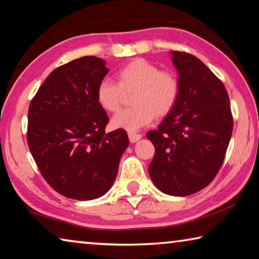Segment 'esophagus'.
<instances>
[{
  "label": "esophagus",
  "instance_id": "esophagus-1",
  "mask_svg": "<svg viewBox=\"0 0 259 259\" xmlns=\"http://www.w3.org/2000/svg\"><path fill=\"white\" fill-rule=\"evenodd\" d=\"M128 136H129V139L131 143H136L137 141H139V139L142 138V135L136 134V133H129Z\"/></svg>",
  "mask_w": 259,
  "mask_h": 259
}]
</instances>
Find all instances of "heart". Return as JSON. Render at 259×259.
I'll return each mask as SVG.
<instances>
[{"label":"heart","mask_w":259,"mask_h":259,"mask_svg":"<svg viewBox=\"0 0 259 259\" xmlns=\"http://www.w3.org/2000/svg\"><path fill=\"white\" fill-rule=\"evenodd\" d=\"M116 81L101 80L97 86V102L106 112L121 107L125 94H131L133 107L123 109L112 118V125L134 133L149 125L157 116L169 115L178 105L181 83L171 70L161 69L145 59H135L116 71Z\"/></svg>","instance_id":"obj_1"}]
</instances>
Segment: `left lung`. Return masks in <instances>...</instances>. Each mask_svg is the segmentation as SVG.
Listing matches in <instances>:
<instances>
[{"instance_id":"8db88e82","label":"left lung","mask_w":259,"mask_h":259,"mask_svg":"<svg viewBox=\"0 0 259 259\" xmlns=\"http://www.w3.org/2000/svg\"><path fill=\"white\" fill-rule=\"evenodd\" d=\"M181 94L178 105L146 137L155 147L149 166L160 191L188 196L212 182L233 133L229 97L218 77L196 56L173 52Z\"/></svg>"}]
</instances>
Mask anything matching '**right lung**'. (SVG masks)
<instances>
[{
  "mask_svg": "<svg viewBox=\"0 0 259 259\" xmlns=\"http://www.w3.org/2000/svg\"><path fill=\"white\" fill-rule=\"evenodd\" d=\"M107 72L97 56L65 63L49 73L28 107V149L46 182L68 198L105 195L129 145L125 130L105 131L109 118L97 102V86Z\"/></svg>",
  "mask_w": 259,
  "mask_h": 259,
  "instance_id": "right-lung-1",
  "label": "right lung"
}]
</instances>
